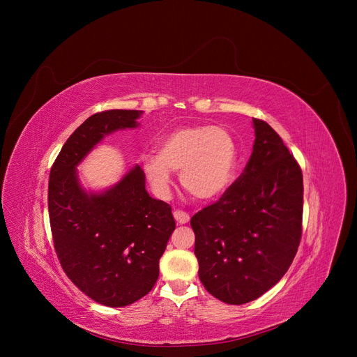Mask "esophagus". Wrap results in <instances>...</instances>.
I'll use <instances>...</instances> for the list:
<instances>
[{
	"instance_id": "obj_1",
	"label": "esophagus",
	"mask_w": 357,
	"mask_h": 357,
	"mask_svg": "<svg viewBox=\"0 0 357 357\" xmlns=\"http://www.w3.org/2000/svg\"><path fill=\"white\" fill-rule=\"evenodd\" d=\"M174 217H175V220H176L178 224H186V222L190 221V214L182 211V210L174 211Z\"/></svg>"
}]
</instances>
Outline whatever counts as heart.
<instances>
[{"label": "heart", "mask_w": 357, "mask_h": 357, "mask_svg": "<svg viewBox=\"0 0 357 357\" xmlns=\"http://www.w3.org/2000/svg\"><path fill=\"white\" fill-rule=\"evenodd\" d=\"M236 163L237 149L231 135L224 127L210 124L176 127L160 139L158 152L142 158L143 174L159 195L169 192L172 171H179L183 188L205 201L229 188Z\"/></svg>", "instance_id": "heart-1"}]
</instances>
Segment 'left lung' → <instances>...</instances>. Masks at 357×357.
Here are the masks:
<instances>
[{"label":"left lung","mask_w":357,"mask_h":357,"mask_svg":"<svg viewBox=\"0 0 357 357\" xmlns=\"http://www.w3.org/2000/svg\"><path fill=\"white\" fill-rule=\"evenodd\" d=\"M255 144L243 174L191 218L199 279L220 301L241 305L282 278L303 234V172L284 140L253 119Z\"/></svg>","instance_id":"left-lung-1"}]
</instances>
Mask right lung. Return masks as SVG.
Returning a JSON list of instances; mask_svg holds the SVG:
<instances>
[{
  "mask_svg": "<svg viewBox=\"0 0 357 357\" xmlns=\"http://www.w3.org/2000/svg\"><path fill=\"white\" fill-rule=\"evenodd\" d=\"M140 114L107 109L86 119L63 144L49 176V220L62 269L107 307H126L152 291L175 230L171 205L147 194L140 166L101 194L85 192L78 181L77 165L89 150L112 131L137 127Z\"/></svg>",
  "mask_w": 357,
  "mask_h": 357,
  "instance_id": "obj_1",
  "label": "right lung"
}]
</instances>
